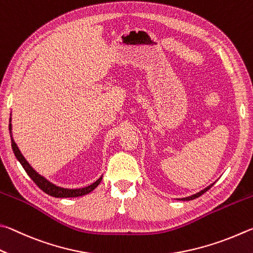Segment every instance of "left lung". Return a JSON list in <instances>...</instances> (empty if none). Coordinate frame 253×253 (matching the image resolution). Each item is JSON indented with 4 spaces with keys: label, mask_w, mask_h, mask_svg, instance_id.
Returning a JSON list of instances; mask_svg holds the SVG:
<instances>
[{
    "label": "left lung",
    "mask_w": 253,
    "mask_h": 253,
    "mask_svg": "<svg viewBox=\"0 0 253 253\" xmlns=\"http://www.w3.org/2000/svg\"><path fill=\"white\" fill-rule=\"evenodd\" d=\"M213 184H214V183H213ZM213 184L209 185V187H208V188L203 189L202 191H200V192H198V193H196V194H193V196H190V197H187V198H182V199H181V200H183V201H189V200H193V199H196V198H199V197H200V196H202L203 193L207 192L208 190H209V189H210V188H211L212 185H213Z\"/></svg>",
    "instance_id": "left-lung-1"
}]
</instances>
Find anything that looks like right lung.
<instances>
[{
	"instance_id": "obj_1",
	"label": "right lung",
	"mask_w": 253,
	"mask_h": 253,
	"mask_svg": "<svg viewBox=\"0 0 253 253\" xmlns=\"http://www.w3.org/2000/svg\"><path fill=\"white\" fill-rule=\"evenodd\" d=\"M8 130H10V134H11V142H12V149L13 152H14L15 157L23 167V169L25 170L26 173L29 174V176L31 179L34 181V183L38 185V187L44 191L45 193H47L48 196L51 197H55V198H75V197H81L84 196V194L90 193L91 191H93L97 185L100 184L102 176L101 178L97 179L94 183H92L90 185H87L85 188H81V189H65V188H61L57 187V185L51 183L50 181L46 180L44 176H42L41 174H39L37 171H35L32 167L30 166V163L25 160V158L23 157V154L21 153V151L17 148L16 143L14 142L12 136V126H11V119H10V124H8Z\"/></svg>"
}]
</instances>
